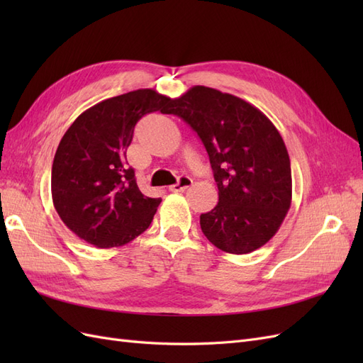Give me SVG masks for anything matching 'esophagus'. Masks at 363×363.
Returning <instances> with one entry per match:
<instances>
[{"label": "esophagus", "mask_w": 363, "mask_h": 363, "mask_svg": "<svg viewBox=\"0 0 363 363\" xmlns=\"http://www.w3.org/2000/svg\"><path fill=\"white\" fill-rule=\"evenodd\" d=\"M191 186H192V179L183 175V177L179 179L177 183L169 186V191L171 192H183V191H186L188 188H191Z\"/></svg>", "instance_id": "34e87169"}]
</instances>
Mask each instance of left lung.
Instances as JSON below:
<instances>
[{
  "instance_id": "1",
  "label": "left lung",
  "mask_w": 363,
  "mask_h": 363,
  "mask_svg": "<svg viewBox=\"0 0 363 363\" xmlns=\"http://www.w3.org/2000/svg\"><path fill=\"white\" fill-rule=\"evenodd\" d=\"M206 147L219 200L200 216L204 236L225 252L247 255L277 233L292 200L286 145L257 107L232 94L194 86L169 111Z\"/></svg>"
}]
</instances>
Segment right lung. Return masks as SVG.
Instances as JSON below:
<instances>
[{
  "instance_id": "right-lung-1",
  "label": "right lung",
  "mask_w": 363,
  "mask_h": 363,
  "mask_svg": "<svg viewBox=\"0 0 363 363\" xmlns=\"http://www.w3.org/2000/svg\"><path fill=\"white\" fill-rule=\"evenodd\" d=\"M171 103L152 89L131 91L87 108L63 135L51 169L52 203L87 244L121 247L150 227L162 200L139 191L125 151L138 121L167 113Z\"/></svg>"
}]
</instances>
